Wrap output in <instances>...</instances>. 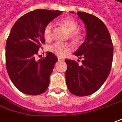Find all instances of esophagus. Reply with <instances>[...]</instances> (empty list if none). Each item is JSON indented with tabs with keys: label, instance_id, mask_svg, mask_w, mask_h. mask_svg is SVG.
I'll return each instance as SVG.
<instances>
[{
	"label": "esophagus",
	"instance_id": "obj_1",
	"mask_svg": "<svg viewBox=\"0 0 122 122\" xmlns=\"http://www.w3.org/2000/svg\"><path fill=\"white\" fill-rule=\"evenodd\" d=\"M65 59L63 57H58V61H63Z\"/></svg>",
	"mask_w": 122,
	"mask_h": 122
}]
</instances>
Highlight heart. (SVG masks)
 <instances>
[{
  "label": "heart",
  "mask_w": 122,
  "mask_h": 122,
  "mask_svg": "<svg viewBox=\"0 0 122 122\" xmlns=\"http://www.w3.org/2000/svg\"><path fill=\"white\" fill-rule=\"evenodd\" d=\"M62 26L65 28L69 34V37L75 43H78L81 39V34L76 30L77 29V24L75 20L70 18H66L61 21ZM53 25L49 23L45 26L43 30V36L47 41H50L53 37ZM49 51L52 53L59 57H64L71 51V47L68 43H55L48 47Z\"/></svg>",
  "instance_id": "obj_1"
}]
</instances>
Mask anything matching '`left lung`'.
I'll use <instances>...</instances> for the list:
<instances>
[{
    "label": "left lung",
    "mask_w": 122,
    "mask_h": 122,
    "mask_svg": "<svg viewBox=\"0 0 122 122\" xmlns=\"http://www.w3.org/2000/svg\"><path fill=\"white\" fill-rule=\"evenodd\" d=\"M77 13L85 24L86 37L74 55L83 60L79 65L73 60L65 59L66 84L72 94L87 96L97 91L110 74L113 44L106 26L101 20L87 12Z\"/></svg>",
    "instance_id": "obj_1"
}]
</instances>
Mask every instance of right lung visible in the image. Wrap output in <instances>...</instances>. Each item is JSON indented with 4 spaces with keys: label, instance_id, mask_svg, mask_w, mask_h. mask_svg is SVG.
I'll use <instances>...</instances> for the list:
<instances>
[{
    "label": "right lung",
    "instance_id": "add662e5",
    "mask_svg": "<svg viewBox=\"0 0 122 122\" xmlns=\"http://www.w3.org/2000/svg\"><path fill=\"white\" fill-rule=\"evenodd\" d=\"M62 11L37 9L22 16L15 23L6 43V66L11 81L23 93L37 96L49 87V77L57 57L51 52L35 59L45 43V26Z\"/></svg>",
    "mask_w": 122,
    "mask_h": 122
}]
</instances>
